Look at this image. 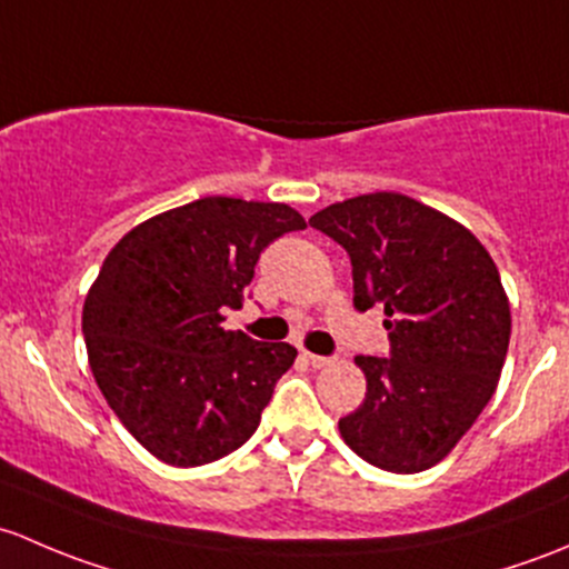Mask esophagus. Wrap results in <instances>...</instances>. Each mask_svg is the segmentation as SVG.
<instances>
[{
  "instance_id": "1",
  "label": "esophagus",
  "mask_w": 569,
  "mask_h": 569,
  "mask_svg": "<svg viewBox=\"0 0 569 569\" xmlns=\"http://www.w3.org/2000/svg\"><path fill=\"white\" fill-rule=\"evenodd\" d=\"M303 359H307V365L315 367V370H323V367H331V361H333V359H326V356L309 353V350H303Z\"/></svg>"
}]
</instances>
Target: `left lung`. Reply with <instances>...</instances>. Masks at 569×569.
<instances>
[{
	"instance_id": "1",
	"label": "left lung",
	"mask_w": 569,
	"mask_h": 569,
	"mask_svg": "<svg viewBox=\"0 0 569 569\" xmlns=\"http://www.w3.org/2000/svg\"><path fill=\"white\" fill-rule=\"evenodd\" d=\"M309 224L348 251L356 309L383 307L391 339L389 359H356L367 397L339 436L383 471H427L499 386L512 331L499 268L468 227L397 191L333 202Z\"/></svg>"
}]
</instances>
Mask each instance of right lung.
Listing matches in <instances>:
<instances>
[{"mask_svg": "<svg viewBox=\"0 0 569 569\" xmlns=\"http://www.w3.org/2000/svg\"><path fill=\"white\" fill-rule=\"evenodd\" d=\"M307 221L284 202L202 197L114 243L84 298L81 331L101 395L167 466L236 452L260 425L298 350L221 328L260 251Z\"/></svg>", "mask_w": 569, "mask_h": 569, "instance_id": "right-lung-1", "label": "right lung"}]
</instances>
